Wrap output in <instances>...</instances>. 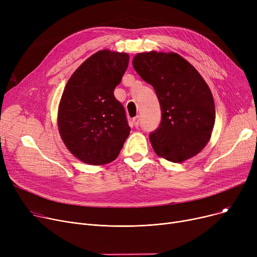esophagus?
<instances>
[{
  "label": "esophagus",
  "instance_id": "obj_1",
  "mask_svg": "<svg viewBox=\"0 0 257 257\" xmlns=\"http://www.w3.org/2000/svg\"><path fill=\"white\" fill-rule=\"evenodd\" d=\"M132 123H133V125L136 126V127H139V125H140V116L138 115L136 117H133L132 118Z\"/></svg>",
  "mask_w": 257,
  "mask_h": 257
}]
</instances>
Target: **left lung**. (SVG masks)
Wrapping results in <instances>:
<instances>
[{
    "instance_id": "1",
    "label": "left lung",
    "mask_w": 257,
    "mask_h": 257,
    "mask_svg": "<svg viewBox=\"0 0 257 257\" xmlns=\"http://www.w3.org/2000/svg\"><path fill=\"white\" fill-rule=\"evenodd\" d=\"M134 70L153 86L161 120L150 133L155 153L173 163L192 158L209 142L215 109L211 91L195 67L176 53H140Z\"/></svg>"
}]
</instances>
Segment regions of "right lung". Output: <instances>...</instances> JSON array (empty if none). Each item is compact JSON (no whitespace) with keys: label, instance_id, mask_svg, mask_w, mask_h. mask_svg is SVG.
Listing matches in <instances>:
<instances>
[{"label":"right lung","instance_id":"1","mask_svg":"<svg viewBox=\"0 0 257 257\" xmlns=\"http://www.w3.org/2000/svg\"><path fill=\"white\" fill-rule=\"evenodd\" d=\"M129 63L126 53H94L67 81L58 108V129L70 152L88 165L113 161L129 137L124 106L114 88Z\"/></svg>","mask_w":257,"mask_h":257}]
</instances>
